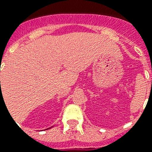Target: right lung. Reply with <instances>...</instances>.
Listing matches in <instances>:
<instances>
[{
	"label": "right lung",
	"instance_id": "obj_1",
	"mask_svg": "<svg viewBox=\"0 0 152 152\" xmlns=\"http://www.w3.org/2000/svg\"><path fill=\"white\" fill-rule=\"evenodd\" d=\"M49 129H50V128H49Z\"/></svg>",
	"mask_w": 152,
	"mask_h": 152
}]
</instances>
